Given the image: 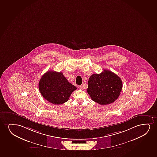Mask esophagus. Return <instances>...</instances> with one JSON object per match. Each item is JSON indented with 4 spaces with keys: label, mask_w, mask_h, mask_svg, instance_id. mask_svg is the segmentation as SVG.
Returning a JSON list of instances; mask_svg holds the SVG:
<instances>
[{
    "label": "esophagus",
    "mask_w": 157,
    "mask_h": 157,
    "mask_svg": "<svg viewBox=\"0 0 157 157\" xmlns=\"http://www.w3.org/2000/svg\"><path fill=\"white\" fill-rule=\"evenodd\" d=\"M79 88L80 89V90H83V89H84V86H83L82 85H81V86H79Z\"/></svg>",
    "instance_id": "1"
}]
</instances>
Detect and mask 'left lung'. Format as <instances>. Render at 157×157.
I'll return each instance as SVG.
<instances>
[{
    "instance_id": "left-lung-1",
    "label": "left lung",
    "mask_w": 157,
    "mask_h": 157,
    "mask_svg": "<svg viewBox=\"0 0 157 157\" xmlns=\"http://www.w3.org/2000/svg\"><path fill=\"white\" fill-rule=\"evenodd\" d=\"M122 87V81L119 76L109 70H103L102 73L90 77L87 93L93 101L104 105L118 98Z\"/></svg>"
}]
</instances>
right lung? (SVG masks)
<instances>
[{"label": "right lung", "instance_id": "add662e5", "mask_svg": "<svg viewBox=\"0 0 157 157\" xmlns=\"http://www.w3.org/2000/svg\"><path fill=\"white\" fill-rule=\"evenodd\" d=\"M76 89L62 72L48 71L39 80V90L41 95L53 104L59 105L67 102Z\"/></svg>", "mask_w": 157, "mask_h": 157}]
</instances>
